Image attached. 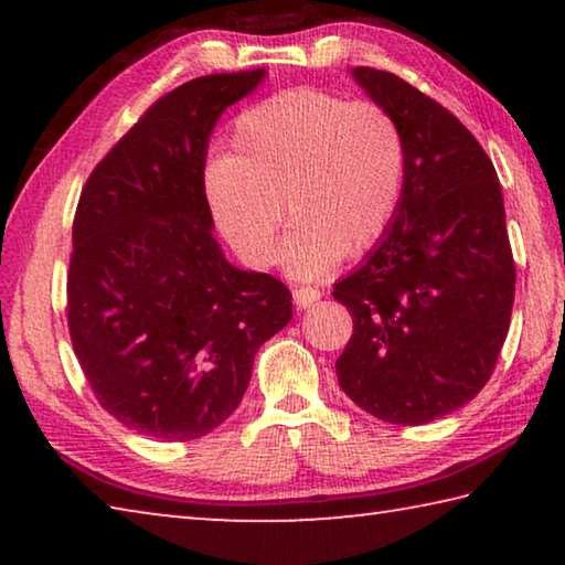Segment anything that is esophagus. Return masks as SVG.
<instances>
[{
	"label": "esophagus",
	"instance_id": "esophagus-1",
	"mask_svg": "<svg viewBox=\"0 0 565 565\" xmlns=\"http://www.w3.org/2000/svg\"><path fill=\"white\" fill-rule=\"evenodd\" d=\"M321 299V291L319 289H311V286H299V289L294 291V303L299 306V309H309Z\"/></svg>",
	"mask_w": 565,
	"mask_h": 565
}]
</instances>
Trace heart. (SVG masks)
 I'll return each mask as SVG.
<instances>
[{"mask_svg":"<svg viewBox=\"0 0 565 565\" xmlns=\"http://www.w3.org/2000/svg\"><path fill=\"white\" fill-rule=\"evenodd\" d=\"M406 186V141L376 102L289 89L244 109L228 154L204 171L218 232L248 266H269L286 216L281 266L313 281L363 254L394 224Z\"/></svg>","mask_w":565,"mask_h":565,"instance_id":"1","label":"heart"}]
</instances>
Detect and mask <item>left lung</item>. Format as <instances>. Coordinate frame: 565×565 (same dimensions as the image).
I'll return each mask as SVG.
<instances>
[{"label":"left lung","mask_w":565,"mask_h":565,"mask_svg":"<svg viewBox=\"0 0 565 565\" xmlns=\"http://www.w3.org/2000/svg\"><path fill=\"white\" fill-rule=\"evenodd\" d=\"M406 141L394 224L333 284L353 333L339 386L388 424L418 426L468 404L491 379L509 333L515 266L499 177L451 111L391 72L353 66Z\"/></svg>","instance_id":"left-lung-1"}]
</instances>
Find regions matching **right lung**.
<instances>
[{"instance_id":"right-lung-1","label":"right lung","mask_w":565,"mask_h":565,"mask_svg":"<svg viewBox=\"0 0 565 565\" xmlns=\"http://www.w3.org/2000/svg\"><path fill=\"white\" fill-rule=\"evenodd\" d=\"M264 76L181 84L82 189L66 274L72 347L102 408L141 436L191 441L224 424L256 351L294 317L279 279L226 262L204 196L209 137Z\"/></svg>"}]
</instances>
